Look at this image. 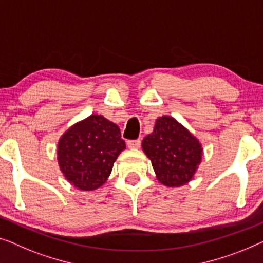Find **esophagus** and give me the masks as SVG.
<instances>
[{
    "mask_svg": "<svg viewBox=\"0 0 263 263\" xmlns=\"http://www.w3.org/2000/svg\"><path fill=\"white\" fill-rule=\"evenodd\" d=\"M127 146L130 147V149H139V147H140V139L128 140Z\"/></svg>",
    "mask_w": 263,
    "mask_h": 263,
    "instance_id": "1",
    "label": "esophagus"
}]
</instances>
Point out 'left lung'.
<instances>
[{
	"label": "left lung",
	"mask_w": 263,
	"mask_h": 263,
	"mask_svg": "<svg viewBox=\"0 0 263 263\" xmlns=\"http://www.w3.org/2000/svg\"><path fill=\"white\" fill-rule=\"evenodd\" d=\"M157 180L167 187L184 186L193 179L201 163V143L175 118L162 116L155 121L154 131L142 142Z\"/></svg>",
	"instance_id": "left-lung-1"
}]
</instances>
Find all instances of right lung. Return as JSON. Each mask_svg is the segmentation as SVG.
I'll list each match as a JSON object with an SVG mask.
<instances>
[{
	"label": "right lung",
	"instance_id": "add662e5",
	"mask_svg": "<svg viewBox=\"0 0 263 263\" xmlns=\"http://www.w3.org/2000/svg\"><path fill=\"white\" fill-rule=\"evenodd\" d=\"M125 147L118 125L103 116L91 114L70 126L59 138V169L77 190L95 191L108 179Z\"/></svg>",
	"mask_w": 263,
	"mask_h": 263
}]
</instances>
